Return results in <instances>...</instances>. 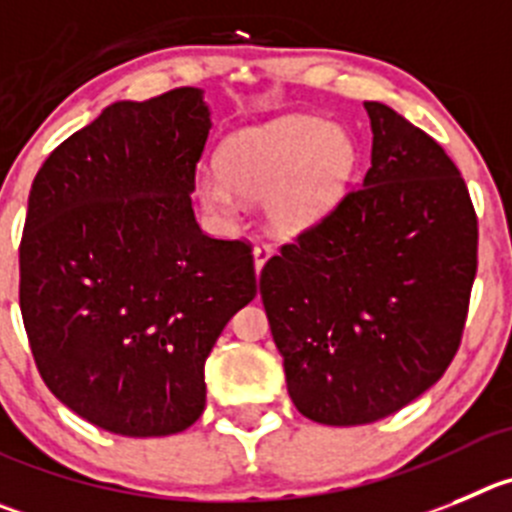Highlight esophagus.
Segmentation results:
<instances>
[{"label": "esophagus", "mask_w": 512, "mask_h": 512, "mask_svg": "<svg viewBox=\"0 0 512 512\" xmlns=\"http://www.w3.org/2000/svg\"><path fill=\"white\" fill-rule=\"evenodd\" d=\"M272 255H275V250H272V247L267 245V242H257L255 250H252V257H255V270L260 272L262 265H265V262L270 260Z\"/></svg>", "instance_id": "obj_1"}]
</instances>
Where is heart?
<instances>
[{
	"label": "heart",
	"mask_w": 512,
	"mask_h": 512,
	"mask_svg": "<svg viewBox=\"0 0 512 512\" xmlns=\"http://www.w3.org/2000/svg\"><path fill=\"white\" fill-rule=\"evenodd\" d=\"M358 166L348 131L321 118L288 116L234 133L219 148V174L202 171L194 191L214 217H232L240 197L265 199L267 224L295 237L346 197Z\"/></svg>",
	"instance_id": "1"
}]
</instances>
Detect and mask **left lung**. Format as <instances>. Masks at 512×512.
Segmentation results:
<instances>
[{"instance_id":"1","label":"left lung","mask_w":512,"mask_h":512,"mask_svg":"<svg viewBox=\"0 0 512 512\" xmlns=\"http://www.w3.org/2000/svg\"><path fill=\"white\" fill-rule=\"evenodd\" d=\"M364 108V184L260 272L290 399L331 427L389 417L437 384L477 272V217L455 161L389 105Z\"/></svg>"}]
</instances>
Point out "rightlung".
Wrapping results in <instances>:
<instances>
[{"label": "right lung", "mask_w": 512, "mask_h": 512, "mask_svg": "<svg viewBox=\"0 0 512 512\" xmlns=\"http://www.w3.org/2000/svg\"><path fill=\"white\" fill-rule=\"evenodd\" d=\"M209 128L199 88L118 100L37 171L19 308L47 389L123 437H166L207 404L204 361L257 293L250 247L191 209Z\"/></svg>", "instance_id": "right-lung-1"}]
</instances>
